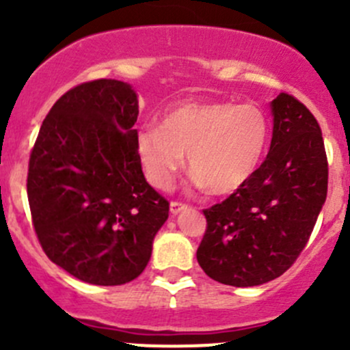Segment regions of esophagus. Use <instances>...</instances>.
I'll return each instance as SVG.
<instances>
[{
  "mask_svg": "<svg viewBox=\"0 0 350 350\" xmlns=\"http://www.w3.org/2000/svg\"><path fill=\"white\" fill-rule=\"evenodd\" d=\"M188 208V205L186 203H181V202H171V213L172 215H176V213H179L181 210Z\"/></svg>",
  "mask_w": 350,
  "mask_h": 350,
  "instance_id": "1",
  "label": "esophagus"
}]
</instances>
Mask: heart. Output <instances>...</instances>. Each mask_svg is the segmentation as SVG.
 <instances>
[{"instance_id": "b5f03b06", "label": "heart", "mask_w": 350, "mask_h": 350, "mask_svg": "<svg viewBox=\"0 0 350 350\" xmlns=\"http://www.w3.org/2000/svg\"><path fill=\"white\" fill-rule=\"evenodd\" d=\"M270 123L254 104L183 103L164 114L161 128L137 133V152L148 181L167 189L185 164L213 195H230L254 176L265 157Z\"/></svg>"}]
</instances>
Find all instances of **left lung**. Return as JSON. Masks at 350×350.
<instances>
[{"label": "left lung", "mask_w": 350, "mask_h": 350, "mask_svg": "<svg viewBox=\"0 0 350 350\" xmlns=\"http://www.w3.org/2000/svg\"><path fill=\"white\" fill-rule=\"evenodd\" d=\"M270 152L253 178L203 210L196 260L210 279L234 287L270 282L293 267L327 200L328 161L318 121L282 92L272 100Z\"/></svg>", "instance_id": "1"}]
</instances>
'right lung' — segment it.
<instances>
[{
    "label": "right lung",
    "mask_w": 350,
    "mask_h": 350,
    "mask_svg": "<svg viewBox=\"0 0 350 350\" xmlns=\"http://www.w3.org/2000/svg\"><path fill=\"white\" fill-rule=\"evenodd\" d=\"M137 94L120 80L77 85L42 121L27 196L44 253L77 279L121 286L147 267L169 202L137 152Z\"/></svg>",
    "instance_id": "1"
}]
</instances>
